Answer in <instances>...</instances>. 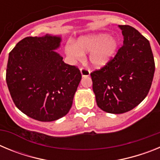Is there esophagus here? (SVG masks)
I'll return each instance as SVG.
<instances>
[{
  "mask_svg": "<svg viewBox=\"0 0 160 160\" xmlns=\"http://www.w3.org/2000/svg\"><path fill=\"white\" fill-rule=\"evenodd\" d=\"M80 71H81V74L82 77H88V76H90V70L86 69V68L82 67L81 69H80Z\"/></svg>",
  "mask_w": 160,
  "mask_h": 160,
  "instance_id": "obj_1",
  "label": "esophagus"
}]
</instances>
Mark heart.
I'll use <instances>...</instances> for the list:
<instances>
[{
    "instance_id": "heart-1",
    "label": "heart",
    "mask_w": 160,
    "mask_h": 160,
    "mask_svg": "<svg viewBox=\"0 0 160 160\" xmlns=\"http://www.w3.org/2000/svg\"><path fill=\"white\" fill-rule=\"evenodd\" d=\"M118 46V40L116 38L109 37L107 33H99L80 38L75 44L68 42L65 51L72 60L81 59L83 55L90 53V64L96 69H100L107 65L114 57Z\"/></svg>"
}]
</instances>
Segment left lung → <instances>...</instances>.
Wrapping results in <instances>:
<instances>
[{
  "label": "left lung",
  "instance_id": "1",
  "mask_svg": "<svg viewBox=\"0 0 160 160\" xmlns=\"http://www.w3.org/2000/svg\"><path fill=\"white\" fill-rule=\"evenodd\" d=\"M123 45L114 58L90 73L98 107L111 114L128 112L146 98L155 61L149 41L130 25H118Z\"/></svg>",
  "mask_w": 160,
  "mask_h": 160
}]
</instances>
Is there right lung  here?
Listing matches in <instances>:
<instances>
[{"mask_svg":"<svg viewBox=\"0 0 160 160\" xmlns=\"http://www.w3.org/2000/svg\"><path fill=\"white\" fill-rule=\"evenodd\" d=\"M62 38L46 34L27 37L8 54L6 82L14 104L27 116L51 122L72 107L81 81L78 68L66 64L54 51Z\"/></svg>","mask_w":160,"mask_h":160,"instance_id":"obj_1","label":"right lung"}]
</instances>
